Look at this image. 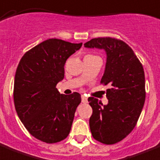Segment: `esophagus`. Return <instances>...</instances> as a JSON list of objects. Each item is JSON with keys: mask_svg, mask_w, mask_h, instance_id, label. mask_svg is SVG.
<instances>
[{"mask_svg": "<svg viewBox=\"0 0 160 160\" xmlns=\"http://www.w3.org/2000/svg\"><path fill=\"white\" fill-rule=\"evenodd\" d=\"M82 102L84 103V104H86V103H88V97L85 96H82Z\"/></svg>", "mask_w": 160, "mask_h": 160, "instance_id": "esophagus-1", "label": "esophagus"}]
</instances>
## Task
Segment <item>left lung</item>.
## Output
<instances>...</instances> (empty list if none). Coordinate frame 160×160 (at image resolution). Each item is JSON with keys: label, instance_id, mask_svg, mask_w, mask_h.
<instances>
[{"label": "left lung", "instance_id": "obj_1", "mask_svg": "<svg viewBox=\"0 0 160 160\" xmlns=\"http://www.w3.org/2000/svg\"><path fill=\"white\" fill-rule=\"evenodd\" d=\"M88 48L104 49L107 59L101 83L109 85L108 104L89 97L92 114L90 129L94 139L112 145L124 139L137 124L146 100L145 72L132 49L122 40L113 38H93Z\"/></svg>", "mask_w": 160, "mask_h": 160}]
</instances>
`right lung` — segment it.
Returning <instances> with one entry per match:
<instances>
[{"mask_svg": "<svg viewBox=\"0 0 160 160\" xmlns=\"http://www.w3.org/2000/svg\"><path fill=\"white\" fill-rule=\"evenodd\" d=\"M82 43L51 38L23 55L17 67L14 102L18 118L32 137L56 143L68 137L81 95L59 94L65 62Z\"/></svg>", "mask_w": 160, "mask_h": 160, "instance_id": "add662e5", "label": "right lung"}]
</instances>
